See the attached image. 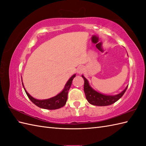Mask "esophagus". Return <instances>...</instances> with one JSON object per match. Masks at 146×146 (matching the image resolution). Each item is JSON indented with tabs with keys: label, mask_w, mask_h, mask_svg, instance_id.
Masks as SVG:
<instances>
[{
	"label": "esophagus",
	"mask_w": 146,
	"mask_h": 146,
	"mask_svg": "<svg viewBox=\"0 0 146 146\" xmlns=\"http://www.w3.org/2000/svg\"><path fill=\"white\" fill-rule=\"evenodd\" d=\"M85 71V68L83 66H80L78 68V70H77V72H78V74H82Z\"/></svg>",
	"instance_id": "obj_1"
}]
</instances>
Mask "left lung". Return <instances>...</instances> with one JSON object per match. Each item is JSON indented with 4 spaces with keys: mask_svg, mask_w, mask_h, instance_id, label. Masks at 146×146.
<instances>
[{
    "mask_svg": "<svg viewBox=\"0 0 146 146\" xmlns=\"http://www.w3.org/2000/svg\"><path fill=\"white\" fill-rule=\"evenodd\" d=\"M83 78L84 79V92L86 96V100L90 104L97 106H107L114 104L118 100L122 97L124 94L128 86H127L124 90H123L120 94L116 95H105L100 94L94 90L90 86L88 80H86L83 75H82Z\"/></svg>",
    "mask_w": 146,
    "mask_h": 146,
    "instance_id": "1",
    "label": "left lung"
}]
</instances>
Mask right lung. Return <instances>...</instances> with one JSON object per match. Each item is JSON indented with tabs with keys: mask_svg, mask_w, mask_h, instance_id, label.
<instances>
[{
	"mask_svg": "<svg viewBox=\"0 0 146 146\" xmlns=\"http://www.w3.org/2000/svg\"><path fill=\"white\" fill-rule=\"evenodd\" d=\"M76 76V75H74L69 79V80L67 82L66 85L64 86V88L63 90L62 91L60 94H59L56 96L54 97H52L51 98L46 99V100H37V99L34 98L32 97L28 93L26 92V90L24 89L27 97L30 99L33 104H35L37 106L44 108V109H48V110H55L58 109L66 104V102L67 101L68 98V93L70 88V86L72 83V81L73 78Z\"/></svg>",
	"mask_w": 146,
	"mask_h": 146,
	"instance_id": "obj_1",
	"label": "right lung"
}]
</instances>
